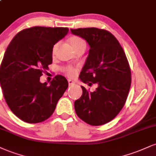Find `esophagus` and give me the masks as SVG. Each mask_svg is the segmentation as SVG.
I'll use <instances>...</instances> for the list:
<instances>
[{
  "label": "esophagus",
  "instance_id": "1",
  "mask_svg": "<svg viewBox=\"0 0 156 156\" xmlns=\"http://www.w3.org/2000/svg\"><path fill=\"white\" fill-rule=\"evenodd\" d=\"M68 83H69V86H73V85H74V84H75V82L73 81V80L68 79Z\"/></svg>",
  "mask_w": 156,
  "mask_h": 156
}]
</instances>
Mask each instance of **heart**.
I'll return each instance as SVG.
<instances>
[{"label":"heart","mask_w":156,"mask_h":156,"mask_svg":"<svg viewBox=\"0 0 156 156\" xmlns=\"http://www.w3.org/2000/svg\"><path fill=\"white\" fill-rule=\"evenodd\" d=\"M70 43H71V44H72V46H73V48L76 47V46H80V45L86 44L85 41H84L83 39L81 38V37H78V36H74V37H71ZM57 45L56 44L55 46H54L53 52L54 51H55L56 48H57ZM65 72H66V73H67V75H68L69 76H75V75H76V69H74L72 67H66V68H65Z\"/></svg>","instance_id":"b5f03b06"}]
</instances>
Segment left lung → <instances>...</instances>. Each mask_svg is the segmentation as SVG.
Returning a JSON list of instances; mask_svg holds the SVG:
<instances>
[{"label":"left lung","instance_id":"obj_1","mask_svg":"<svg viewBox=\"0 0 156 156\" xmlns=\"http://www.w3.org/2000/svg\"><path fill=\"white\" fill-rule=\"evenodd\" d=\"M70 30L85 39L90 46L80 79L89 86H97L92 92L81 86L83 94L75 101V110L88 124H105L119 113L128 97L132 78L126 56L119 41L105 30L88 27Z\"/></svg>","mask_w":156,"mask_h":156}]
</instances>
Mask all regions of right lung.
Returning a JSON list of instances; mask_svg holds the SVG:
<instances>
[{"instance_id": "obj_1", "label": "right lung", "mask_w": 156, "mask_h": 156, "mask_svg": "<svg viewBox=\"0 0 156 156\" xmlns=\"http://www.w3.org/2000/svg\"><path fill=\"white\" fill-rule=\"evenodd\" d=\"M67 27H33L18 33L6 48L0 67V83L7 105L15 115L30 123H40L53 114L68 82L57 75L40 82L52 63L54 45L68 33Z\"/></svg>"}]
</instances>
